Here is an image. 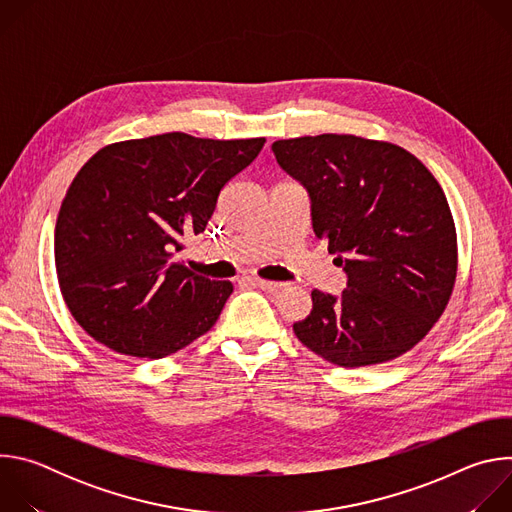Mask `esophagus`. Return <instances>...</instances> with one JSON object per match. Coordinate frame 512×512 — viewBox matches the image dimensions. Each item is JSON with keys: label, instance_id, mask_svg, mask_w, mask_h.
<instances>
[{"label": "esophagus", "instance_id": "esophagus-1", "mask_svg": "<svg viewBox=\"0 0 512 512\" xmlns=\"http://www.w3.org/2000/svg\"><path fill=\"white\" fill-rule=\"evenodd\" d=\"M249 283L255 287H261L263 291H269V294H275V291H279L283 287V283H279V281H265V279H249Z\"/></svg>", "mask_w": 512, "mask_h": 512}]
</instances>
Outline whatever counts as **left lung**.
<instances>
[{
	"label": "left lung",
	"mask_w": 512,
	"mask_h": 512,
	"mask_svg": "<svg viewBox=\"0 0 512 512\" xmlns=\"http://www.w3.org/2000/svg\"><path fill=\"white\" fill-rule=\"evenodd\" d=\"M271 150L308 190L314 233L348 277L340 296L312 291L310 316L294 324L300 342L344 369L411 350L444 314L458 271L442 186L389 141L322 133Z\"/></svg>",
	"instance_id": "left-lung-1"
}]
</instances>
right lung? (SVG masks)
Segmentation results:
<instances>
[{
  "label": "right lung",
  "mask_w": 512,
  "mask_h": 512,
  "mask_svg": "<svg viewBox=\"0 0 512 512\" xmlns=\"http://www.w3.org/2000/svg\"><path fill=\"white\" fill-rule=\"evenodd\" d=\"M265 137L204 139L172 131L105 145L72 180L56 221L62 298L107 348L164 358L206 334L231 281L192 273L176 253L200 235L225 184Z\"/></svg>",
  "instance_id": "1"
}]
</instances>
